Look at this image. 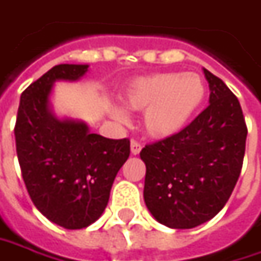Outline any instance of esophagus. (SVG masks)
<instances>
[{
    "label": "esophagus",
    "instance_id": "34e87169",
    "mask_svg": "<svg viewBox=\"0 0 261 261\" xmlns=\"http://www.w3.org/2000/svg\"><path fill=\"white\" fill-rule=\"evenodd\" d=\"M130 147H131V154H139L140 150H142V144L137 142V140H131Z\"/></svg>",
    "mask_w": 261,
    "mask_h": 261
}]
</instances>
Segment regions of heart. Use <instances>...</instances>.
<instances>
[{"mask_svg": "<svg viewBox=\"0 0 261 261\" xmlns=\"http://www.w3.org/2000/svg\"><path fill=\"white\" fill-rule=\"evenodd\" d=\"M206 95L207 86L201 75L169 71L133 80L122 92V102L131 111H143L144 131L164 140L187 127ZM109 114L119 124L128 121V114L121 107H111Z\"/></svg>", "mask_w": 261, "mask_h": 261, "instance_id": "b5f03b06", "label": "heart"}]
</instances>
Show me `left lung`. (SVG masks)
<instances>
[{
  "instance_id": "obj_1",
  "label": "left lung",
  "mask_w": 261,
  "mask_h": 261,
  "mask_svg": "<svg viewBox=\"0 0 261 261\" xmlns=\"http://www.w3.org/2000/svg\"><path fill=\"white\" fill-rule=\"evenodd\" d=\"M209 107L178 134L147 144L144 203L172 229H190L215 218L232 194L243 168L247 125L237 96L203 68Z\"/></svg>"
}]
</instances>
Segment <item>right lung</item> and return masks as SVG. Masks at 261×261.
Returning <instances> with one entry per match:
<instances>
[{"label":"right lung","instance_id":"obj_1","mask_svg":"<svg viewBox=\"0 0 261 261\" xmlns=\"http://www.w3.org/2000/svg\"><path fill=\"white\" fill-rule=\"evenodd\" d=\"M87 64L52 67L21 93L16 149L33 204L65 229L96 222L107 207L114 179L130 156L128 139L90 133L85 121L58 118L51 105L55 82L80 80Z\"/></svg>","mask_w":261,"mask_h":261}]
</instances>
